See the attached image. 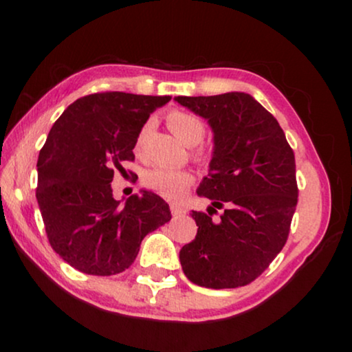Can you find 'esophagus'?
I'll list each match as a JSON object with an SVG mask.
<instances>
[{"instance_id": "34e87169", "label": "esophagus", "mask_w": 352, "mask_h": 352, "mask_svg": "<svg viewBox=\"0 0 352 352\" xmlns=\"http://www.w3.org/2000/svg\"><path fill=\"white\" fill-rule=\"evenodd\" d=\"M171 213H173V216H175V218H177V216L186 214V210L182 208L181 205H175V204H173V205H171Z\"/></svg>"}]
</instances>
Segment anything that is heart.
I'll return each instance as SVG.
<instances>
[{
    "label": "heart",
    "instance_id": "heart-1",
    "mask_svg": "<svg viewBox=\"0 0 352 352\" xmlns=\"http://www.w3.org/2000/svg\"><path fill=\"white\" fill-rule=\"evenodd\" d=\"M166 122L171 131L187 146H195L204 139L205 124L194 113L184 112V110H173L168 115ZM144 136H146V128L139 133L138 147L142 144ZM192 182H194V175L190 171L165 166L152 168L144 176V184L148 189L170 200L181 199L192 186Z\"/></svg>",
    "mask_w": 352,
    "mask_h": 352
}]
</instances>
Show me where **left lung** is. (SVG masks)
Masks as SVG:
<instances>
[{
  "mask_svg": "<svg viewBox=\"0 0 352 352\" xmlns=\"http://www.w3.org/2000/svg\"><path fill=\"white\" fill-rule=\"evenodd\" d=\"M175 100L208 122L214 144L197 189L211 206L192 211L199 229L179 252L182 271L200 287H243L287 242L298 204L295 155L277 120L247 93ZM216 209L223 213L213 220Z\"/></svg>",
  "mask_w": 352,
  "mask_h": 352,
  "instance_id": "8db88e82",
  "label": "left lung"
}]
</instances>
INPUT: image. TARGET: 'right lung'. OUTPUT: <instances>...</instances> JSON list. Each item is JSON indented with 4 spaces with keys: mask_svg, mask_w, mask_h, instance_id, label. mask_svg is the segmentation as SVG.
I'll return each instance as SVG.
<instances>
[{
    "mask_svg": "<svg viewBox=\"0 0 352 352\" xmlns=\"http://www.w3.org/2000/svg\"><path fill=\"white\" fill-rule=\"evenodd\" d=\"M170 100L96 93L76 99L52 124L36 163V200L52 250L80 272H123L142 239L171 219L170 206L153 192L141 190L120 205L110 186L113 171L134 160L151 113Z\"/></svg>",
    "mask_w": 352,
    "mask_h": 352,
    "instance_id": "obj_1",
    "label": "right lung"
}]
</instances>
